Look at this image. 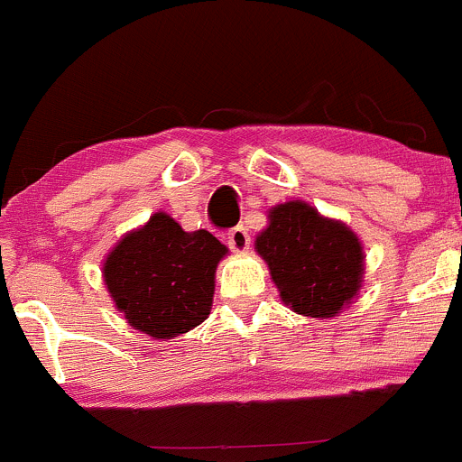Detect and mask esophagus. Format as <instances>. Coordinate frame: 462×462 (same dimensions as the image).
<instances>
[{
	"mask_svg": "<svg viewBox=\"0 0 462 462\" xmlns=\"http://www.w3.org/2000/svg\"><path fill=\"white\" fill-rule=\"evenodd\" d=\"M226 245L231 246L233 251H246L251 245V237L246 226H233V229L226 233Z\"/></svg>",
	"mask_w": 462,
	"mask_h": 462,
	"instance_id": "esophagus-1",
	"label": "esophagus"
}]
</instances>
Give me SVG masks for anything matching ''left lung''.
Instances as JSON below:
<instances>
[{
	"label": "left lung",
	"mask_w": 462,
	"mask_h": 462,
	"mask_svg": "<svg viewBox=\"0 0 462 462\" xmlns=\"http://www.w3.org/2000/svg\"><path fill=\"white\" fill-rule=\"evenodd\" d=\"M255 249L267 260L281 299L305 317H335L362 287L357 236L303 202L272 208Z\"/></svg>",
	"instance_id": "obj_1"
}]
</instances>
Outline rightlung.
<instances>
[{
	"mask_svg": "<svg viewBox=\"0 0 462 462\" xmlns=\"http://www.w3.org/2000/svg\"><path fill=\"white\" fill-rule=\"evenodd\" d=\"M225 254L208 231L189 233L166 213H154L107 255L105 285L130 326L171 339L211 314L216 267Z\"/></svg>",
	"mask_w": 462,
	"mask_h": 462,
	"instance_id": "obj_1",
	"label": "right lung"
}]
</instances>
